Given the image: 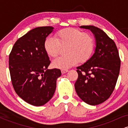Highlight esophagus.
Listing matches in <instances>:
<instances>
[{"label": "esophagus", "mask_w": 128, "mask_h": 128, "mask_svg": "<svg viewBox=\"0 0 128 128\" xmlns=\"http://www.w3.org/2000/svg\"><path fill=\"white\" fill-rule=\"evenodd\" d=\"M67 72H68V70H61V73H62V74H65Z\"/></svg>", "instance_id": "34e87169"}]
</instances>
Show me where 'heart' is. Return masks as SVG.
Returning a JSON list of instances; mask_svg holds the SVG:
<instances>
[{"mask_svg":"<svg viewBox=\"0 0 128 128\" xmlns=\"http://www.w3.org/2000/svg\"><path fill=\"white\" fill-rule=\"evenodd\" d=\"M66 46L68 55L58 57L53 61V66L56 68L67 70L79 61L84 62L88 60L93 52L94 42L90 34L72 28L60 30L55 34V38L49 36L44 42L46 52L52 58L59 55L62 47Z\"/></svg>","mask_w":128,"mask_h":128,"instance_id":"obj_1","label":"heart"}]
</instances>
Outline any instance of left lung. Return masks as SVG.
<instances>
[{
	"instance_id": "obj_1",
	"label": "left lung",
	"mask_w": 128,
	"mask_h": 128,
	"mask_svg": "<svg viewBox=\"0 0 128 128\" xmlns=\"http://www.w3.org/2000/svg\"><path fill=\"white\" fill-rule=\"evenodd\" d=\"M89 29L96 40L94 54L77 67L78 78L74 84L76 93L86 104L99 105L110 98L115 88L120 68V60L115 42L102 29L81 26Z\"/></svg>"
}]
</instances>
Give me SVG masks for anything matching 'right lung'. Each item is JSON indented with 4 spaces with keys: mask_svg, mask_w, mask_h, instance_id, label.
<instances>
[{
    "mask_svg": "<svg viewBox=\"0 0 128 128\" xmlns=\"http://www.w3.org/2000/svg\"><path fill=\"white\" fill-rule=\"evenodd\" d=\"M54 28L32 29L17 40L9 56V68L17 95L30 105L42 106L52 99L60 69H48L50 61L44 48V40Z\"/></svg>",
    "mask_w": 128,
    "mask_h": 128,
    "instance_id": "add662e5",
    "label": "right lung"
}]
</instances>
